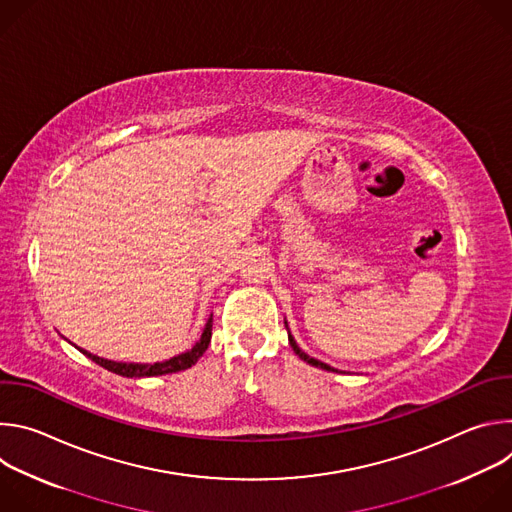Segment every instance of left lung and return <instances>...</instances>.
Segmentation results:
<instances>
[{"mask_svg":"<svg viewBox=\"0 0 512 512\" xmlns=\"http://www.w3.org/2000/svg\"><path fill=\"white\" fill-rule=\"evenodd\" d=\"M287 338H289V344H291V348H294V352L302 358V360H306L308 364H312V367H318V369H324V371H332V373H338L336 369H332V367H328L326 362H322V360H316V358H312V356H308L298 344H296V340H294V336L291 334H287Z\"/></svg>","mask_w":512,"mask_h":512,"instance_id":"obj_1","label":"left lung"}]
</instances>
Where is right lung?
Returning <instances> with one entry per match:
<instances>
[{"label":"right lung","mask_w":512,"mask_h":512,"mask_svg":"<svg viewBox=\"0 0 512 512\" xmlns=\"http://www.w3.org/2000/svg\"><path fill=\"white\" fill-rule=\"evenodd\" d=\"M210 336H212V318H208L206 328L200 336V340L186 352L164 360V362H154V364H135V362H115V360H107V358H99L83 348H79L83 354H87L91 360H95L97 364H101L103 369L121 375V377H158V375H168V373H178V371H186L190 369L192 364L198 362V358L204 354V350L210 344Z\"/></svg>","instance_id":"right-lung-1"}]
</instances>
